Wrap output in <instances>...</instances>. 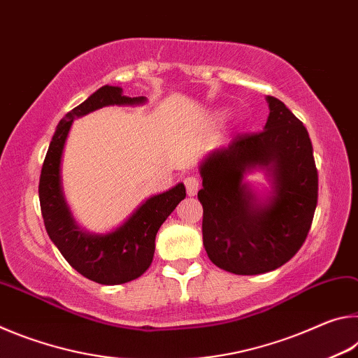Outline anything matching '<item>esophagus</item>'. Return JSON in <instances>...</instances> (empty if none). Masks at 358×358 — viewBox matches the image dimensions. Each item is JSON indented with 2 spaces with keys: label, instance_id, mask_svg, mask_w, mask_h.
I'll return each instance as SVG.
<instances>
[{
  "label": "esophagus",
  "instance_id": "34e87169",
  "mask_svg": "<svg viewBox=\"0 0 358 358\" xmlns=\"http://www.w3.org/2000/svg\"><path fill=\"white\" fill-rule=\"evenodd\" d=\"M185 186H186V191L189 196H196L201 183H199V178H196V177H187V178H185Z\"/></svg>",
  "mask_w": 358,
  "mask_h": 358
}]
</instances>
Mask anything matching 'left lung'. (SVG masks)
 Here are the masks:
<instances>
[{
    "label": "left lung",
    "mask_w": 358,
    "mask_h": 358,
    "mask_svg": "<svg viewBox=\"0 0 358 358\" xmlns=\"http://www.w3.org/2000/svg\"><path fill=\"white\" fill-rule=\"evenodd\" d=\"M265 129L238 134L201 166L203 246L211 262L234 275H260L292 259L310 232L319 178L310 134L268 96ZM271 169L275 192L266 206L243 183L251 166Z\"/></svg>",
    "instance_id": "8db88e82"
}]
</instances>
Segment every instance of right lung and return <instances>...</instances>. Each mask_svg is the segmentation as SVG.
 <instances>
[{
  "label": "right lung",
  "mask_w": 358,
  "mask_h": 358,
  "mask_svg": "<svg viewBox=\"0 0 358 358\" xmlns=\"http://www.w3.org/2000/svg\"><path fill=\"white\" fill-rule=\"evenodd\" d=\"M143 101V96H123L118 87L106 85L99 88L59 121L41 171L39 201L48 237L72 268L88 280L107 286L137 280L150 268L155 256L157 230L186 197L185 185L178 183L172 189L150 197L115 232L88 235L76 226L66 207L59 185V164L66 137L74 118L104 106L138 104Z\"/></svg>",
  "instance_id": "add662e5"
}]
</instances>
